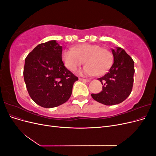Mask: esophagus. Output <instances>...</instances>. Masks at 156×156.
<instances>
[{
	"mask_svg": "<svg viewBox=\"0 0 156 156\" xmlns=\"http://www.w3.org/2000/svg\"><path fill=\"white\" fill-rule=\"evenodd\" d=\"M79 80L80 81H82L85 82V83H89L90 81L89 79H83V78H79Z\"/></svg>",
	"mask_w": 156,
	"mask_h": 156,
	"instance_id": "1",
	"label": "esophagus"
}]
</instances>
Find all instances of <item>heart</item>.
Segmentation results:
<instances>
[{"label": "heart", "instance_id": "obj_1", "mask_svg": "<svg viewBox=\"0 0 156 156\" xmlns=\"http://www.w3.org/2000/svg\"><path fill=\"white\" fill-rule=\"evenodd\" d=\"M112 59L109 50L95 44H84L62 52L64 64L71 72H75L84 63V60L87 65L81 73L88 76L105 73L111 67Z\"/></svg>", "mask_w": 156, "mask_h": 156}]
</instances>
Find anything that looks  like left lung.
Masks as SVG:
<instances>
[{
	"label": "left lung",
	"instance_id": "left-lung-1",
	"mask_svg": "<svg viewBox=\"0 0 156 156\" xmlns=\"http://www.w3.org/2000/svg\"><path fill=\"white\" fill-rule=\"evenodd\" d=\"M114 62L108 72L98 79L103 84L102 91L92 94L94 100L105 105H113L124 101L132 90L135 73L134 62L120 48L112 49Z\"/></svg>",
	"mask_w": 156,
	"mask_h": 156
}]
</instances>
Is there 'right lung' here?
Listing matches in <instances>:
<instances>
[{
  "instance_id": "add662e5",
  "label": "right lung",
  "mask_w": 156,
  "mask_h": 156,
  "mask_svg": "<svg viewBox=\"0 0 156 156\" xmlns=\"http://www.w3.org/2000/svg\"><path fill=\"white\" fill-rule=\"evenodd\" d=\"M62 47L55 40L37 45L25 58L24 80L29 96L37 105L53 108L66 102L78 77L64 66Z\"/></svg>"
}]
</instances>
